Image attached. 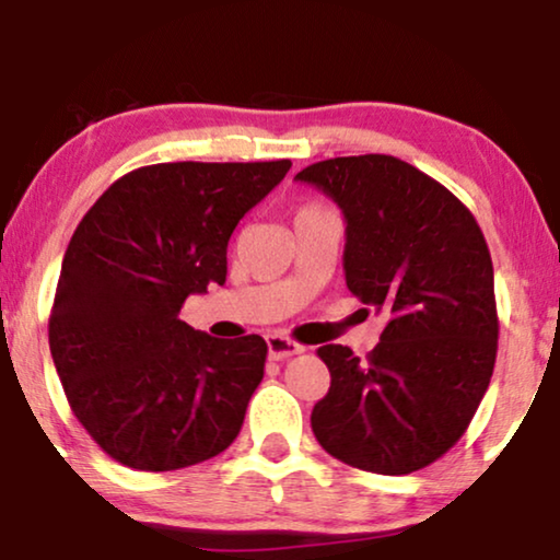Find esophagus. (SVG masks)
<instances>
[{"instance_id": "34e87169", "label": "esophagus", "mask_w": 560, "mask_h": 560, "mask_svg": "<svg viewBox=\"0 0 560 560\" xmlns=\"http://www.w3.org/2000/svg\"><path fill=\"white\" fill-rule=\"evenodd\" d=\"M268 343V357L276 359V362H284L289 357H296V353H304V346L292 341V338H284L279 336V332H273V336L266 338Z\"/></svg>"}]
</instances>
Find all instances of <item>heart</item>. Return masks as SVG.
<instances>
[{"mask_svg":"<svg viewBox=\"0 0 560 560\" xmlns=\"http://www.w3.org/2000/svg\"><path fill=\"white\" fill-rule=\"evenodd\" d=\"M307 211H317V207H307V209H302L300 214H307Z\"/></svg>","mask_w":560,"mask_h":560,"instance_id":"heart-1","label":"heart"}]
</instances>
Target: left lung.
<instances>
[{
	"label": "left lung",
	"mask_w": 560,
	"mask_h": 560,
	"mask_svg": "<svg viewBox=\"0 0 560 560\" xmlns=\"http://www.w3.org/2000/svg\"><path fill=\"white\" fill-rule=\"evenodd\" d=\"M294 180L343 211L346 287L387 315L366 362L341 343L317 349L330 372L310 419L317 442L380 476L427 468L465 434L497 362L483 232L442 183L390 154L315 162Z\"/></svg>",
	"instance_id": "left-lung-1"
}]
</instances>
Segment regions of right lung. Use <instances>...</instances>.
<instances>
[{
  "label": "right lung",
  "instance_id": "add662e5",
  "mask_svg": "<svg viewBox=\"0 0 560 560\" xmlns=\"http://www.w3.org/2000/svg\"><path fill=\"white\" fill-rule=\"evenodd\" d=\"M289 160L160 162L118 178L69 240L48 343L77 421L116 463L180 470L235 442L264 380L260 336L183 323L190 294L228 279L237 222Z\"/></svg>",
  "mask_w": 560,
  "mask_h": 560
}]
</instances>
